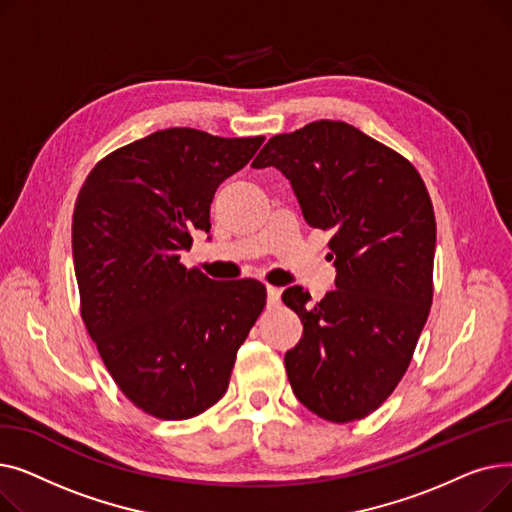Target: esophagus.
I'll return each instance as SVG.
<instances>
[{
    "label": "esophagus",
    "mask_w": 512,
    "mask_h": 512,
    "mask_svg": "<svg viewBox=\"0 0 512 512\" xmlns=\"http://www.w3.org/2000/svg\"><path fill=\"white\" fill-rule=\"evenodd\" d=\"M267 305H278L280 303V288H276V286H270L267 284Z\"/></svg>",
    "instance_id": "1"
}]
</instances>
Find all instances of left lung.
<instances>
[{"label": "left lung", "instance_id": "8db88e82", "mask_svg": "<svg viewBox=\"0 0 512 512\" xmlns=\"http://www.w3.org/2000/svg\"><path fill=\"white\" fill-rule=\"evenodd\" d=\"M270 166L290 180L305 222L334 232L336 290L315 305L301 286L282 294L303 324L284 357L288 382L321 419H363L402 380L432 307V199L405 157L346 122L276 134L253 161Z\"/></svg>", "mask_w": 512, "mask_h": 512}]
</instances>
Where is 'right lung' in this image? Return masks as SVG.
Segmentation results:
<instances>
[{"label":"right lung","instance_id":"obj_1","mask_svg":"<svg viewBox=\"0 0 512 512\" xmlns=\"http://www.w3.org/2000/svg\"><path fill=\"white\" fill-rule=\"evenodd\" d=\"M265 139L166 128L107 157L72 215L80 315L128 400L159 419H191L218 402L240 344L265 307L257 280L186 270L193 232H209L218 186Z\"/></svg>","mask_w":512,"mask_h":512}]
</instances>
